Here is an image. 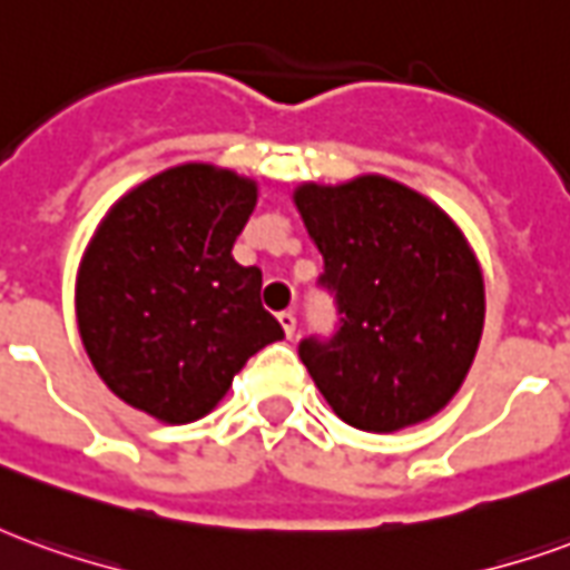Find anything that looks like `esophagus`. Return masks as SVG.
<instances>
[{"label":"esophagus","instance_id":"1","mask_svg":"<svg viewBox=\"0 0 570 570\" xmlns=\"http://www.w3.org/2000/svg\"><path fill=\"white\" fill-rule=\"evenodd\" d=\"M277 321L284 326L286 338H293V333H296V314H293V311H284V314H277Z\"/></svg>","mask_w":570,"mask_h":570}]
</instances>
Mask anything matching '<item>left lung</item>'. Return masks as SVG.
<instances>
[{
  "instance_id": "8db88e82",
  "label": "left lung",
  "mask_w": 570,
  "mask_h": 570,
  "mask_svg": "<svg viewBox=\"0 0 570 570\" xmlns=\"http://www.w3.org/2000/svg\"><path fill=\"white\" fill-rule=\"evenodd\" d=\"M293 204L342 314L330 342L298 347L323 400L370 433L433 419L461 391L485 323V281L461 225L379 174L302 183Z\"/></svg>"
}]
</instances>
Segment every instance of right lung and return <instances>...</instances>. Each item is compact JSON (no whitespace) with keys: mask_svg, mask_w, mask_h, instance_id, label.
Segmentation results:
<instances>
[{"mask_svg":"<svg viewBox=\"0 0 570 570\" xmlns=\"http://www.w3.org/2000/svg\"><path fill=\"white\" fill-rule=\"evenodd\" d=\"M256 179L176 164L125 191L81 253L76 321L104 384L164 424L204 419L256 351L284 338L262 272L237 265Z\"/></svg>","mask_w":570,"mask_h":570,"instance_id":"add662e5","label":"right lung"}]
</instances>
